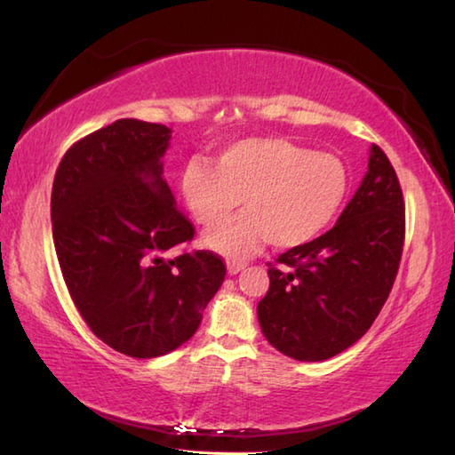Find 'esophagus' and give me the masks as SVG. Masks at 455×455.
<instances>
[{
	"label": "esophagus",
	"mask_w": 455,
	"mask_h": 455,
	"mask_svg": "<svg viewBox=\"0 0 455 455\" xmlns=\"http://www.w3.org/2000/svg\"><path fill=\"white\" fill-rule=\"evenodd\" d=\"M246 266L244 264H240V262H228L227 264V272H228V275H236L238 272H243Z\"/></svg>",
	"instance_id": "obj_1"
}]
</instances>
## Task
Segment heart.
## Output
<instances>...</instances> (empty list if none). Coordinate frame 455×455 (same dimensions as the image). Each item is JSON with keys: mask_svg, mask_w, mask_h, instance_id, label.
<instances>
[{"mask_svg": "<svg viewBox=\"0 0 455 455\" xmlns=\"http://www.w3.org/2000/svg\"><path fill=\"white\" fill-rule=\"evenodd\" d=\"M350 189L344 162L282 137H250L222 150L215 164L193 158L180 173L191 217L217 227L244 197L248 211L205 235L227 258H246L272 243L291 250L313 243L340 212Z\"/></svg>", "mask_w": 455, "mask_h": 455, "instance_id": "b5f03b06", "label": "heart"}]
</instances>
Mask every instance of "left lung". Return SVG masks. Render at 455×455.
Here are the masks:
<instances>
[{
    "mask_svg": "<svg viewBox=\"0 0 455 455\" xmlns=\"http://www.w3.org/2000/svg\"><path fill=\"white\" fill-rule=\"evenodd\" d=\"M404 203L389 158L371 144L367 172L336 225L269 267L258 323L275 350L323 362L370 331L397 275Z\"/></svg>",
    "mask_w": 455,
    "mask_h": 455,
    "instance_id": "obj_1",
    "label": "left lung"
}]
</instances>
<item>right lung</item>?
Wrapping results in <instances>:
<instances>
[{"label": "right lung", "mask_w": 455, "mask_h": 455, "mask_svg": "<svg viewBox=\"0 0 455 455\" xmlns=\"http://www.w3.org/2000/svg\"><path fill=\"white\" fill-rule=\"evenodd\" d=\"M172 129L119 119L64 154L52 183L58 262L92 332L131 357H158L196 334L225 282L211 252L170 256L193 238L164 180Z\"/></svg>", "instance_id": "add662e5"}]
</instances>
